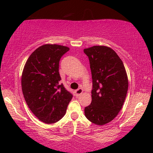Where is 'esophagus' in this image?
<instances>
[{"label": "esophagus", "instance_id": "obj_1", "mask_svg": "<svg viewBox=\"0 0 153 153\" xmlns=\"http://www.w3.org/2000/svg\"><path fill=\"white\" fill-rule=\"evenodd\" d=\"M83 89L82 88H79V89H78L77 90H75V95H77V96H79L80 95H81V94L83 93Z\"/></svg>", "mask_w": 153, "mask_h": 153}]
</instances>
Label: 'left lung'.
Returning <instances> with one entry per match:
<instances>
[{"instance_id": "8db88e82", "label": "left lung", "mask_w": 153, "mask_h": 153, "mask_svg": "<svg viewBox=\"0 0 153 153\" xmlns=\"http://www.w3.org/2000/svg\"><path fill=\"white\" fill-rule=\"evenodd\" d=\"M90 64L92 78V102L84 114L89 121L104 125L114 119L124 104L128 90V78L122 61L106 46L84 49Z\"/></svg>"}]
</instances>
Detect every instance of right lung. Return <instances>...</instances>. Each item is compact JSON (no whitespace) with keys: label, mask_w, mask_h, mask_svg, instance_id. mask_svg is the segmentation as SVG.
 <instances>
[{"label":"right lung","mask_w":153,"mask_h":153,"mask_svg":"<svg viewBox=\"0 0 153 153\" xmlns=\"http://www.w3.org/2000/svg\"><path fill=\"white\" fill-rule=\"evenodd\" d=\"M69 48L44 44L26 62L21 76L23 95L32 113L42 122L53 124L67 112L72 95L59 81V61Z\"/></svg>","instance_id":"1"}]
</instances>
